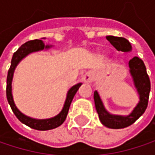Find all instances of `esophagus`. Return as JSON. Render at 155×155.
<instances>
[{
  "label": "esophagus",
  "instance_id": "34e87169",
  "mask_svg": "<svg viewBox=\"0 0 155 155\" xmlns=\"http://www.w3.org/2000/svg\"><path fill=\"white\" fill-rule=\"evenodd\" d=\"M94 79V74L92 72H87L84 74V75L82 76V81L86 82V83H90L93 81Z\"/></svg>",
  "mask_w": 155,
  "mask_h": 155
}]
</instances>
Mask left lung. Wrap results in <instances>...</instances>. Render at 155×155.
Instances as JSON below:
<instances>
[{
	"label": "left lung",
	"instance_id": "left-lung-1",
	"mask_svg": "<svg viewBox=\"0 0 155 155\" xmlns=\"http://www.w3.org/2000/svg\"><path fill=\"white\" fill-rule=\"evenodd\" d=\"M106 38L118 51H122L125 53H129L132 51V46L130 42L124 38L107 36ZM128 67H129V74L133 79L135 88L137 89V91L139 96L138 103L133 108L130 114L127 116H122V115H114L109 113L105 108L100 97L99 92L97 91H94L93 97H94L95 108L98 112L100 120L103 126L107 127L108 128L119 129L132 125L143 114V112L147 108L151 84H150L149 76L146 73L145 65L140 58H138L137 56H135L129 61Z\"/></svg>",
	"mask_w": 155,
	"mask_h": 155
}]
</instances>
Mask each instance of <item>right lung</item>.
Segmentation results:
<instances>
[{"label": "right lung", "instance_id": "add662e5", "mask_svg": "<svg viewBox=\"0 0 155 155\" xmlns=\"http://www.w3.org/2000/svg\"><path fill=\"white\" fill-rule=\"evenodd\" d=\"M41 39H45V38H41ZM41 39H35V40H30L26 42L25 44H23L21 47H19L15 53L13 54L12 59V64H11V67L9 69L8 72V75H7V88H6V94H7V100L8 102L11 106V108L12 109L13 113L15 114V116L18 117V119L25 124L26 126L33 128V129H37V130H41V131H45V130H50V129H54L55 127H58L59 126H61L68 114L70 105L73 101V99L75 95V93L77 92L79 88L81 87V85L82 84L81 82H79L77 84L72 86L69 91H67L66 94V99L64 104V107L62 108V110L59 112V114H57L56 116L50 117V118H46V119H37V118H33L30 117L28 116H26L25 114H23L18 108H17L14 100H13V95H12V80H13V75H14V72H15L17 65L19 64V62L24 59L27 55H28L31 53H35V52H38V51H43V50H47L49 48L53 47L50 45H45L43 40Z\"/></svg>", "mask_w": 155, "mask_h": 155}]
</instances>
